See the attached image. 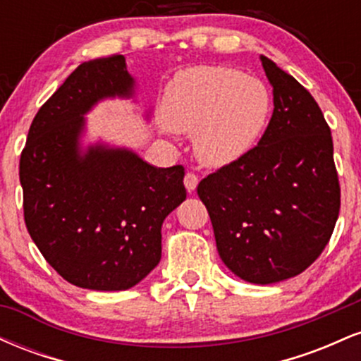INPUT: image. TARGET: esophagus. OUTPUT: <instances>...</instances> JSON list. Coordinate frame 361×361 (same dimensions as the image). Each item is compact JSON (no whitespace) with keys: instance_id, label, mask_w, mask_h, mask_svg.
<instances>
[{"instance_id":"esophagus-1","label":"esophagus","mask_w":361,"mask_h":361,"mask_svg":"<svg viewBox=\"0 0 361 361\" xmlns=\"http://www.w3.org/2000/svg\"><path fill=\"white\" fill-rule=\"evenodd\" d=\"M183 183H185L186 190H188V192H193V190L197 188V185H198V176L195 175V173L188 171L185 175V178H183Z\"/></svg>"}]
</instances>
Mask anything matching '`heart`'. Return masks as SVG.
Instances as JSON below:
<instances>
[{
    "label": "heart",
    "mask_w": 361,
    "mask_h": 361,
    "mask_svg": "<svg viewBox=\"0 0 361 361\" xmlns=\"http://www.w3.org/2000/svg\"><path fill=\"white\" fill-rule=\"evenodd\" d=\"M271 109V91L258 78L224 66H195L168 86L163 120L173 130L193 134L204 163L224 166L255 146Z\"/></svg>",
    "instance_id": "heart-1"
}]
</instances>
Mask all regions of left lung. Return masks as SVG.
Segmentation results:
<instances>
[{
  "instance_id": "obj_1",
  "label": "left lung",
  "mask_w": 361,
  "mask_h": 361,
  "mask_svg": "<svg viewBox=\"0 0 361 361\" xmlns=\"http://www.w3.org/2000/svg\"><path fill=\"white\" fill-rule=\"evenodd\" d=\"M273 115L255 146L197 186L231 271L251 283L292 279L316 261L336 226L341 188L333 137L295 78L261 56Z\"/></svg>"
}]
</instances>
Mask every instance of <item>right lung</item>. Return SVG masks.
<instances>
[{
    "label": "right lung",
    "instance_id": "1",
    "mask_svg": "<svg viewBox=\"0 0 361 361\" xmlns=\"http://www.w3.org/2000/svg\"><path fill=\"white\" fill-rule=\"evenodd\" d=\"M123 56L82 62L37 111L20 156L23 217L49 264L69 283L127 290L161 259V226L186 198L185 168H154L134 152H78L82 114L130 94Z\"/></svg>",
    "mask_w": 361,
    "mask_h": 361
}]
</instances>
